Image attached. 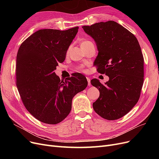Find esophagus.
<instances>
[{
  "mask_svg": "<svg viewBox=\"0 0 159 159\" xmlns=\"http://www.w3.org/2000/svg\"><path fill=\"white\" fill-rule=\"evenodd\" d=\"M86 79H87V80H88V86H90L91 85V82H90V79L88 77H86Z\"/></svg>",
  "mask_w": 159,
  "mask_h": 159,
  "instance_id": "esophagus-1",
  "label": "esophagus"
}]
</instances>
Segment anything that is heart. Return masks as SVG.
I'll return each mask as SVG.
<instances>
[{
	"mask_svg": "<svg viewBox=\"0 0 159 159\" xmlns=\"http://www.w3.org/2000/svg\"><path fill=\"white\" fill-rule=\"evenodd\" d=\"M91 43H93L91 41L88 40H83L81 44H80V46H81V47H84V46H87L89 44H91ZM75 70H76V71H78L85 72V66L82 65V64L78 65V66L75 67Z\"/></svg>",
	"mask_w": 159,
	"mask_h": 159,
	"instance_id": "1",
	"label": "heart"
}]
</instances>
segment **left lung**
<instances>
[{
  "label": "left lung",
  "mask_w": 159,
  "mask_h": 159,
  "mask_svg": "<svg viewBox=\"0 0 159 159\" xmlns=\"http://www.w3.org/2000/svg\"><path fill=\"white\" fill-rule=\"evenodd\" d=\"M96 43L98 51L94 62L98 73L110 80L91 84L100 91L93 103L95 111L108 120L119 119L137 103L144 82V57L135 36L113 20L82 27Z\"/></svg>",
  "instance_id": "obj_1"
}]
</instances>
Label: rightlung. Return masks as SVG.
Segmentation results:
<instances>
[{
    "mask_svg": "<svg viewBox=\"0 0 159 159\" xmlns=\"http://www.w3.org/2000/svg\"><path fill=\"white\" fill-rule=\"evenodd\" d=\"M79 27L61 31L44 29L25 40L16 55V84L26 110L48 124L62 122L71 110L73 97L88 85L79 73L61 80L54 70L64 61Z\"/></svg>",
    "mask_w": 159,
    "mask_h": 159,
    "instance_id": "right-lung-1",
    "label": "right lung"
}]
</instances>
